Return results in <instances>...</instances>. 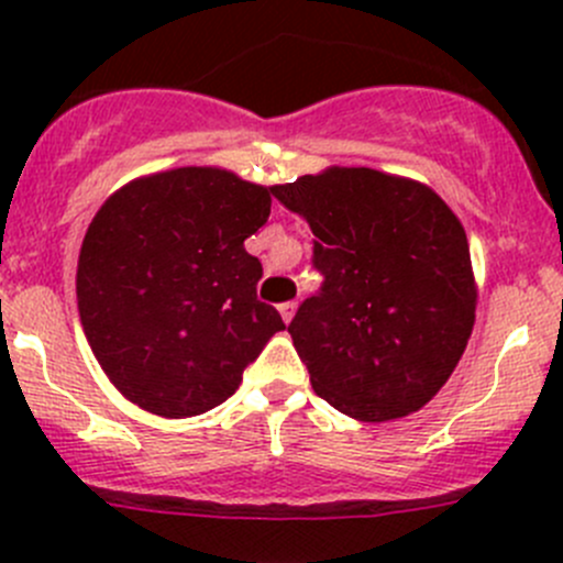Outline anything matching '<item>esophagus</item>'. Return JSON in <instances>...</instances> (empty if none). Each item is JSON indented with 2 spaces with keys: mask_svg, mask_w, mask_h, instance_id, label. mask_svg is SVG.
<instances>
[{
  "mask_svg": "<svg viewBox=\"0 0 563 563\" xmlns=\"http://www.w3.org/2000/svg\"><path fill=\"white\" fill-rule=\"evenodd\" d=\"M277 310H280V316H283V321H291V318H294V313H297V302H294V299H291V302H283L280 305V308H277Z\"/></svg>",
  "mask_w": 563,
  "mask_h": 563,
  "instance_id": "1",
  "label": "esophagus"
}]
</instances>
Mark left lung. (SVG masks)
Returning a JSON list of instances; mask_svg holds the SVG:
<instances>
[{"instance_id":"obj_1","label":"left lung","mask_w":563,"mask_h":563,"mask_svg":"<svg viewBox=\"0 0 563 563\" xmlns=\"http://www.w3.org/2000/svg\"><path fill=\"white\" fill-rule=\"evenodd\" d=\"M313 231L321 288L288 323L316 395L362 422L419 411L474 329L465 231L419 181L329 168L269 187Z\"/></svg>"}]
</instances>
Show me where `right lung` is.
<instances>
[{
	"mask_svg": "<svg viewBox=\"0 0 563 563\" xmlns=\"http://www.w3.org/2000/svg\"><path fill=\"white\" fill-rule=\"evenodd\" d=\"M272 198L220 168L135 179L100 207L78 255V313L111 384L157 417L229 400L269 338L286 329L255 297L245 250Z\"/></svg>",
	"mask_w": 563,
	"mask_h": 563,
	"instance_id": "right-lung-1",
	"label": "right lung"
}]
</instances>
